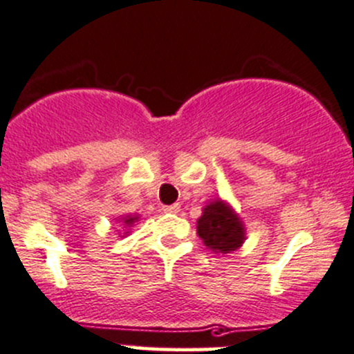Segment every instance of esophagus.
I'll return each mask as SVG.
<instances>
[{"instance_id":"esophagus-1","label":"esophagus","mask_w":354,"mask_h":354,"mask_svg":"<svg viewBox=\"0 0 354 354\" xmlns=\"http://www.w3.org/2000/svg\"><path fill=\"white\" fill-rule=\"evenodd\" d=\"M162 209L165 213H178V209H180V205H178V203H174V205H165Z\"/></svg>"}]
</instances>
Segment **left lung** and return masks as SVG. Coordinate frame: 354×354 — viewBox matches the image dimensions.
<instances>
[{
    "label": "left lung",
    "mask_w": 354,
    "mask_h": 354,
    "mask_svg": "<svg viewBox=\"0 0 354 354\" xmlns=\"http://www.w3.org/2000/svg\"><path fill=\"white\" fill-rule=\"evenodd\" d=\"M198 234L213 251L229 253L243 244L244 229L232 209L222 201H213L203 209L198 220Z\"/></svg>",
    "instance_id": "obj_1"
}]
</instances>
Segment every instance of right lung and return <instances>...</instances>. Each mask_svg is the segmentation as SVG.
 Instances as JSON below:
<instances>
[{
    "mask_svg": "<svg viewBox=\"0 0 354 354\" xmlns=\"http://www.w3.org/2000/svg\"><path fill=\"white\" fill-rule=\"evenodd\" d=\"M134 220H136V216H127V218H125V223H127V225H131V223H134Z\"/></svg>",
    "mask_w": 354,
    "mask_h": 354,
    "instance_id": "right-lung-1",
    "label": "right lung"
}]
</instances>
